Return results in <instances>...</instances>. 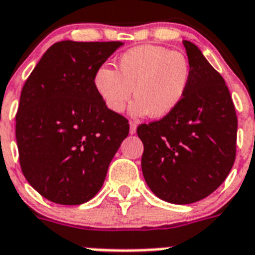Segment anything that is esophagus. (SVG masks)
<instances>
[{"label":"esophagus","mask_w":255,"mask_h":255,"mask_svg":"<svg viewBox=\"0 0 255 255\" xmlns=\"http://www.w3.org/2000/svg\"><path fill=\"white\" fill-rule=\"evenodd\" d=\"M129 125H130V134L135 133V131H137V124H135L134 121H130Z\"/></svg>","instance_id":"esophagus-1"}]
</instances>
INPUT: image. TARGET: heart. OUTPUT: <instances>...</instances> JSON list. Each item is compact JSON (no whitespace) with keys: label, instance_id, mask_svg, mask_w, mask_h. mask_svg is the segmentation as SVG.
Masks as SVG:
<instances>
[{"label":"heart","instance_id":"b5f03b06","mask_svg":"<svg viewBox=\"0 0 255 255\" xmlns=\"http://www.w3.org/2000/svg\"><path fill=\"white\" fill-rule=\"evenodd\" d=\"M118 72L100 66L93 85L109 110L121 113L133 94L137 100L131 113L162 118L173 113L182 102L190 85L191 69L182 53L165 46L142 45L122 53Z\"/></svg>","mask_w":255,"mask_h":255}]
</instances>
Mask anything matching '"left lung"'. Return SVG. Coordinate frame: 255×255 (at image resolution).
Listing matches in <instances>:
<instances>
[{
  "label": "left lung",
  "instance_id": "left-lung-1",
  "mask_svg": "<svg viewBox=\"0 0 255 255\" xmlns=\"http://www.w3.org/2000/svg\"><path fill=\"white\" fill-rule=\"evenodd\" d=\"M190 85L178 108L137 128L142 173L150 190L175 205L197 202L220 187L236 161V109L220 73L190 41H183Z\"/></svg>",
  "mask_w": 255,
  "mask_h": 255
}]
</instances>
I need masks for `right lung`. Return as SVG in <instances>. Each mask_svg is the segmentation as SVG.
<instances>
[{"label": "right lung", "instance_id": "add662e5", "mask_svg": "<svg viewBox=\"0 0 255 255\" xmlns=\"http://www.w3.org/2000/svg\"><path fill=\"white\" fill-rule=\"evenodd\" d=\"M124 43L61 41L49 47L23 85L15 116L19 165L27 182L60 205L88 202L129 134L93 77Z\"/></svg>", "mask_w": 255, "mask_h": 255}]
</instances>
